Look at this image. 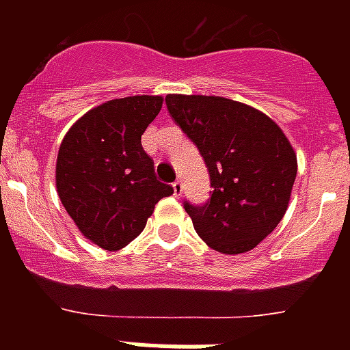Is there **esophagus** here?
<instances>
[{
    "label": "esophagus",
    "mask_w": 350,
    "mask_h": 350,
    "mask_svg": "<svg viewBox=\"0 0 350 350\" xmlns=\"http://www.w3.org/2000/svg\"><path fill=\"white\" fill-rule=\"evenodd\" d=\"M172 189H174L176 196H181V192H183V183H181L180 180H176L174 183H172Z\"/></svg>",
    "instance_id": "obj_1"
}]
</instances>
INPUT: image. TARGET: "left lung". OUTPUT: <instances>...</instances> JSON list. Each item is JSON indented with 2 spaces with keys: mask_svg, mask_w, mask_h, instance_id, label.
I'll list each match as a JSON object with an SVG mask.
<instances>
[{
  "mask_svg": "<svg viewBox=\"0 0 350 350\" xmlns=\"http://www.w3.org/2000/svg\"><path fill=\"white\" fill-rule=\"evenodd\" d=\"M165 101L211 174V200L185 203L198 236L224 254L249 252L285 216L298 170L293 145L267 114L239 101L202 94Z\"/></svg>",
  "mask_w": 350,
  "mask_h": 350,
  "instance_id": "left-lung-1",
  "label": "left lung"
}]
</instances>
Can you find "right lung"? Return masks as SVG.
Instances as JSON below:
<instances>
[{
  "label": "right lung",
  "mask_w": 350,
  "mask_h": 350,
  "mask_svg": "<svg viewBox=\"0 0 350 350\" xmlns=\"http://www.w3.org/2000/svg\"><path fill=\"white\" fill-rule=\"evenodd\" d=\"M163 105L161 96H129L90 109L63 137L56 189L85 238L120 250L137 238L156 203L174 189L156 178L142 134Z\"/></svg>",
  "instance_id": "right-lung-1"
}]
</instances>
